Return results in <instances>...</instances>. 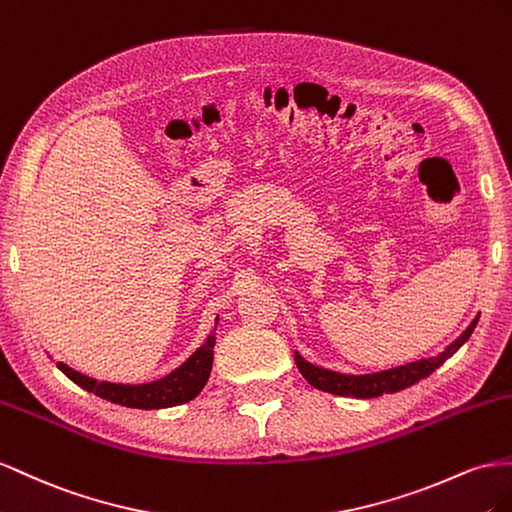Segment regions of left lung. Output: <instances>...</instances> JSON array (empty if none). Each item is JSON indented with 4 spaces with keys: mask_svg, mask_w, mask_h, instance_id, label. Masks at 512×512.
<instances>
[{
    "mask_svg": "<svg viewBox=\"0 0 512 512\" xmlns=\"http://www.w3.org/2000/svg\"><path fill=\"white\" fill-rule=\"evenodd\" d=\"M480 313L472 319V324L467 326L459 337L446 345L442 354L429 356V358H420L407 364H399V367L384 369V371H375V373H341V371H332L326 367H319V364H313L300 356L296 352V364L300 373L304 375L306 382L315 386L317 390H324L330 394H339V397H354V399H375L382 397V394H392L410 388L418 384L420 379L429 377L435 369H440V364H444L452 354H457L461 345L472 337V332L478 324Z\"/></svg>",
    "mask_w": 512,
    "mask_h": 512,
    "instance_id": "1",
    "label": "left lung"
}]
</instances>
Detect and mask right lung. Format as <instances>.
Instances as JSON below:
<instances>
[{
	"mask_svg": "<svg viewBox=\"0 0 512 512\" xmlns=\"http://www.w3.org/2000/svg\"><path fill=\"white\" fill-rule=\"evenodd\" d=\"M221 317L216 315L214 326L203 343L188 356L178 369H173L165 377L154 379L145 384H118V382H102V379L79 373L66 362H55L70 382L79 388L94 392L96 397L107 399L124 407H135V410H165V407L184 405L193 401L197 394L208 384L212 362H214V343L216 328Z\"/></svg>",
	"mask_w": 512,
	"mask_h": 512,
	"instance_id": "right-lung-1",
	"label": "right lung"
}]
</instances>
